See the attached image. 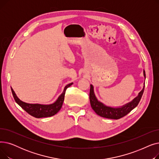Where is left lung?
<instances>
[{"label": "left lung", "mask_w": 159, "mask_h": 159, "mask_svg": "<svg viewBox=\"0 0 159 159\" xmlns=\"http://www.w3.org/2000/svg\"><path fill=\"white\" fill-rule=\"evenodd\" d=\"M144 77L146 79V73L145 71H143ZM144 89V83L143 89L139 93L138 95L133 98L131 101L119 107H113L107 106L98 101L97 98L95 91L94 87L92 84H90V91H89V101L90 104L93 111L99 116L102 117L110 119H120L125 115L129 113L133 109L138 105L139 102L140 101L142 95L143 94Z\"/></svg>", "instance_id": "left-lung-1"}]
</instances>
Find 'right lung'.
<instances>
[{
	"mask_svg": "<svg viewBox=\"0 0 159 159\" xmlns=\"http://www.w3.org/2000/svg\"><path fill=\"white\" fill-rule=\"evenodd\" d=\"M72 84L73 82L67 84L64 87L62 93L58 96L56 101L53 103L49 104H43L38 103L31 104L23 102L17 96H16V93H15V91H13L11 87V89L15 102L17 103L24 110H25L30 115L34 116L35 118H43L53 116L60 111L62 106V104L64 100L66 90Z\"/></svg>",
	"mask_w": 159,
	"mask_h": 159,
	"instance_id": "1",
	"label": "right lung"
}]
</instances>
